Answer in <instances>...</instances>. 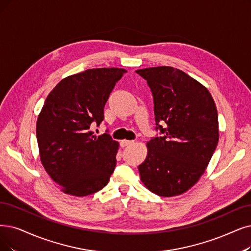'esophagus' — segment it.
I'll return each mask as SVG.
<instances>
[{
	"instance_id": "obj_1",
	"label": "esophagus",
	"mask_w": 251,
	"mask_h": 251,
	"mask_svg": "<svg viewBox=\"0 0 251 251\" xmlns=\"http://www.w3.org/2000/svg\"><path fill=\"white\" fill-rule=\"evenodd\" d=\"M134 143V141H132V140H123L122 141V146H127V145H131V144H133Z\"/></svg>"
}]
</instances>
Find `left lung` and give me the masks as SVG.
<instances>
[{
	"label": "left lung",
	"instance_id": "obj_1",
	"mask_svg": "<svg viewBox=\"0 0 251 251\" xmlns=\"http://www.w3.org/2000/svg\"><path fill=\"white\" fill-rule=\"evenodd\" d=\"M152 93L155 129L138 167L144 185L159 197H174L195 185L218 143L213 98L196 79L173 67L137 70Z\"/></svg>",
	"mask_w": 251,
	"mask_h": 251
}]
</instances>
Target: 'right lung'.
Wrapping results in <instances>:
<instances>
[{
  "label": "right lung",
  "instance_id": "right-lung-1",
  "mask_svg": "<svg viewBox=\"0 0 251 251\" xmlns=\"http://www.w3.org/2000/svg\"><path fill=\"white\" fill-rule=\"evenodd\" d=\"M125 73L119 68L88 69L63 79L45 100L36 127L40 158L68 195L99 192L114 171L118 142L107 133L95 136L92 127L104 120L105 104Z\"/></svg>",
  "mask_w": 251,
  "mask_h": 251
}]
</instances>
